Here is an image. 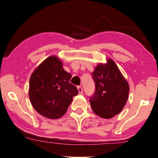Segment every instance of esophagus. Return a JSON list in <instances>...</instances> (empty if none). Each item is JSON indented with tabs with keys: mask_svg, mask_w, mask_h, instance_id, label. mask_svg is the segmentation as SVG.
Wrapping results in <instances>:
<instances>
[{
	"mask_svg": "<svg viewBox=\"0 0 158 158\" xmlns=\"http://www.w3.org/2000/svg\"><path fill=\"white\" fill-rule=\"evenodd\" d=\"M77 88H78L79 94H82V87H80V86H78V87H77Z\"/></svg>",
	"mask_w": 158,
	"mask_h": 158,
	"instance_id": "34e87169",
	"label": "esophagus"
}]
</instances>
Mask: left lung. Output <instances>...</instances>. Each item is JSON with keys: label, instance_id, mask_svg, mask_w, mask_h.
I'll return each mask as SVG.
<instances>
[{"label": "left lung", "instance_id": "obj_1", "mask_svg": "<svg viewBox=\"0 0 158 158\" xmlns=\"http://www.w3.org/2000/svg\"><path fill=\"white\" fill-rule=\"evenodd\" d=\"M92 78L96 91L89 100L94 112L105 119L120 114L129 98V85L115 62L109 58L106 64H98Z\"/></svg>", "mask_w": 158, "mask_h": 158}]
</instances>
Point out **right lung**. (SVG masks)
Returning <instances> with one entry per match:
<instances>
[{
  "mask_svg": "<svg viewBox=\"0 0 158 158\" xmlns=\"http://www.w3.org/2000/svg\"><path fill=\"white\" fill-rule=\"evenodd\" d=\"M71 74L62 68V62L55 56L45 59L32 73L29 80V97L38 114L49 119H58L65 114L78 94L71 84Z\"/></svg>",
  "mask_w": 158,
  "mask_h": 158,
  "instance_id": "add662e5",
  "label": "right lung"
}]
</instances>
